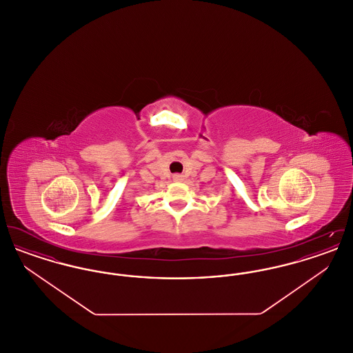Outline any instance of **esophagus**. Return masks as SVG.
<instances>
[{"mask_svg": "<svg viewBox=\"0 0 353 353\" xmlns=\"http://www.w3.org/2000/svg\"><path fill=\"white\" fill-rule=\"evenodd\" d=\"M184 180V176L183 174H173V181H183Z\"/></svg>", "mask_w": 353, "mask_h": 353, "instance_id": "obj_1", "label": "esophagus"}]
</instances>
